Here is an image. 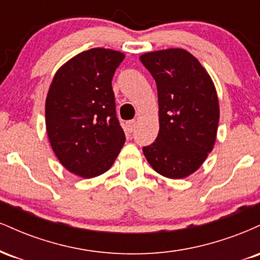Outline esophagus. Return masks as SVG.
<instances>
[{"mask_svg":"<svg viewBox=\"0 0 260 260\" xmlns=\"http://www.w3.org/2000/svg\"><path fill=\"white\" fill-rule=\"evenodd\" d=\"M136 126H137V122L134 120L127 122V129L129 131V132H133V131L136 129Z\"/></svg>","mask_w":260,"mask_h":260,"instance_id":"obj_1","label":"esophagus"}]
</instances>
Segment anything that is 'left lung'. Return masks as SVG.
<instances>
[{
	"label": "left lung",
	"instance_id": "left-lung-1",
	"mask_svg": "<svg viewBox=\"0 0 260 260\" xmlns=\"http://www.w3.org/2000/svg\"><path fill=\"white\" fill-rule=\"evenodd\" d=\"M140 62L156 82L160 129L143 153L157 174L184 178L202 166L215 144L220 109L205 68L183 49L144 53Z\"/></svg>",
	"mask_w": 260,
	"mask_h": 260
}]
</instances>
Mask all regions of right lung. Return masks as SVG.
<instances>
[{
  "mask_svg": "<svg viewBox=\"0 0 260 260\" xmlns=\"http://www.w3.org/2000/svg\"><path fill=\"white\" fill-rule=\"evenodd\" d=\"M123 58L101 47L83 51L59 67L50 85L45 104L50 144L59 162L79 177L106 172L126 140L111 84Z\"/></svg>",
  "mask_w": 260,
  "mask_h": 260,
  "instance_id": "add662e5",
  "label": "right lung"
}]
</instances>
